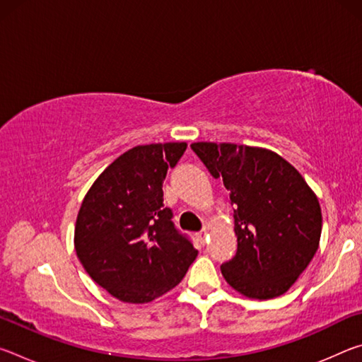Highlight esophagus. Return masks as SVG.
<instances>
[{
	"mask_svg": "<svg viewBox=\"0 0 362 362\" xmlns=\"http://www.w3.org/2000/svg\"><path fill=\"white\" fill-rule=\"evenodd\" d=\"M196 235H198V240L201 241V243H206V238H207V231L206 230H201L199 233H196Z\"/></svg>",
	"mask_w": 362,
	"mask_h": 362,
	"instance_id": "obj_1",
	"label": "esophagus"
}]
</instances>
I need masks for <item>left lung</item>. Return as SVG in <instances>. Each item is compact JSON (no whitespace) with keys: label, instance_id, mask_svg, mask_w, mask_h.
Listing matches in <instances>:
<instances>
[{"label":"left lung","instance_id":"1","mask_svg":"<svg viewBox=\"0 0 362 362\" xmlns=\"http://www.w3.org/2000/svg\"><path fill=\"white\" fill-rule=\"evenodd\" d=\"M192 150L222 177L235 218L236 255L220 269L243 296L268 300L291 289L320 247L317 196L278 153L259 146L196 142Z\"/></svg>","mask_w":362,"mask_h":362}]
</instances>
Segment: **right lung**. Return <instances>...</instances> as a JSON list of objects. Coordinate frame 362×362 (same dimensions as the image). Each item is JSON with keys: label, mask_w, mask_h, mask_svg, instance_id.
Wrapping results in <instances>:
<instances>
[{"label": "right lung", "mask_w": 362, "mask_h": 362, "mask_svg": "<svg viewBox=\"0 0 362 362\" xmlns=\"http://www.w3.org/2000/svg\"><path fill=\"white\" fill-rule=\"evenodd\" d=\"M185 142L139 145L118 156L86 193L75 250L97 284L121 302L148 303L180 283L198 250L163 204V182Z\"/></svg>", "instance_id": "1"}]
</instances>
